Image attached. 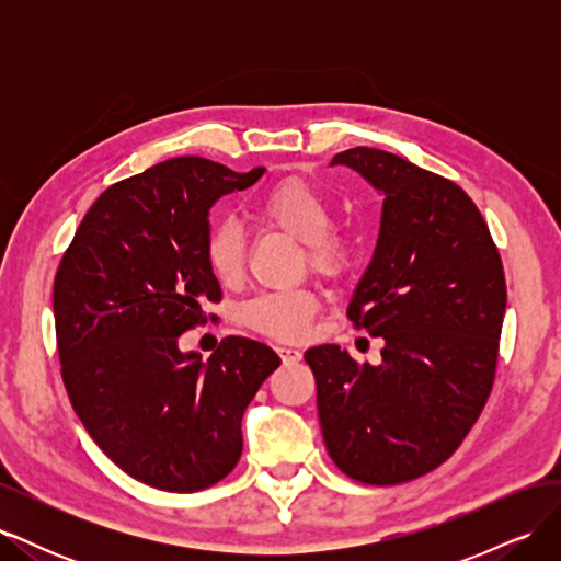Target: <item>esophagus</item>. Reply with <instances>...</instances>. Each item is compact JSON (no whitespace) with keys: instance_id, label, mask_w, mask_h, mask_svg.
<instances>
[{"instance_id":"obj_1","label":"esophagus","mask_w":561,"mask_h":561,"mask_svg":"<svg viewBox=\"0 0 561 561\" xmlns=\"http://www.w3.org/2000/svg\"><path fill=\"white\" fill-rule=\"evenodd\" d=\"M278 355L283 358V363H299L301 360V351L293 348V346H276Z\"/></svg>"}]
</instances>
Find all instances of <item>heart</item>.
Wrapping results in <instances>:
<instances>
[{"instance_id": "1", "label": "heart", "mask_w": 561, "mask_h": 561, "mask_svg": "<svg viewBox=\"0 0 561 561\" xmlns=\"http://www.w3.org/2000/svg\"><path fill=\"white\" fill-rule=\"evenodd\" d=\"M254 222L280 229L304 243V257L318 276L342 274L348 262V241L332 225L334 206L328 194L301 178H287L252 203ZM206 264L222 285H239L245 271V239L233 222H217L206 236ZM320 309V299L307 287L268 290L243 307L245 325L274 339H301Z\"/></svg>"}]
</instances>
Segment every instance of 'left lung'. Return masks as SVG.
<instances>
[{
	"label": "left lung",
	"instance_id": "obj_1",
	"mask_svg": "<svg viewBox=\"0 0 561 561\" xmlns=\"http://www.w3.org/2000/svg\"><path fill=\"white\" fill-rule=\"evenodd\" d=\"M383 192L381 233L348 320L383 339V363L336 344L304 353L336 468L365 484L421 478L461 447L494 388L505 313L499 248L456 182L390 151L332 159Z\"/></svg>",
	"mask_w": 561,
	"mask_h": 561
}]
</instances>
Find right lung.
I'll return each mask as SVG.
<instances>
[{
  "instance_id": "1",
  "label": "right lung",
  "mask_w": 561,
  "mask_h": 561,
  "mask_svg": "<svg viewBox=\"0 0 561 561\" xmlns=\"http://www.w3.org/2000/svg\"><path fill=\"white\" fill-rule=\"evenodd\" d=\"M262 173L178 157L116 182L56 271L67 396L95 445L149 486L192 494L225 480L243 451L245 407L280 365L248 336L222 339L208 363L178 348L182 332L206 325V304L222 301L203 254L208 210Z\"/></svg>"
}]
</instances>
